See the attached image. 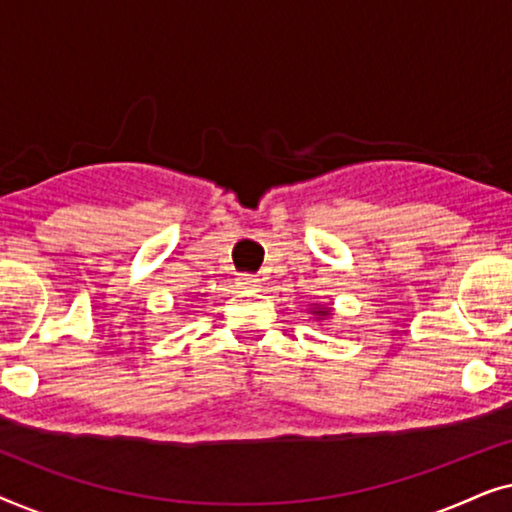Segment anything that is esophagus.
Returning <instances> with one entry per match:
<instances>
[{"instance_id": "obj_1", "label": "esophagus", "mask_w": 512, "mask_h": 512, "mask_svg": "<svg viewBox=\"0 0 512 512\" xmlns=\"http://www.w3.org/2000/svg\"><path fill=\"white\" fill-rule=\"evenodd\" d=\"M261 284V279L256 275H240L237 277V286H242V289H256V286Z\"/></svg>"}]
</instances>
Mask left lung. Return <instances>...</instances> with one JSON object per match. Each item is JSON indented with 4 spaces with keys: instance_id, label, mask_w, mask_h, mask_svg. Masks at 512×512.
<instances>
[{
    "instance_id": "obj_1",
    "label": "left lung",
    "mask_w": 512,
    "mask_h": 512,
    "mask_svg": "<svg viewBox=\"0 0 512 512\" xmlns=\"http://www.w3.org/2000/svg\"><path fill=\"white\" fill-rule=\"evenodd\" d=\"M312 314L317 319H321V317H326V314H331V310H326V307H312Z\"/></svg>"
}]
</instances>
